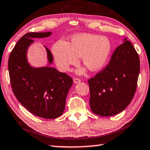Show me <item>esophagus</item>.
<instances>
[{"instance_id":"obj_1","label":"esophagus","mask_w":150,"mask_h":150,"mask_svg":"<svg viewBox=\"0 0 150 150\" xmlns=\"http://www.w3.org/2000/svg\"><path fill=\"white\" fill-rule=\"evenodd\" d=\"M73 81H74L75 83H77L81 81V79H80L79 78H74V79H73Z\"/></svg>"}]
</instances>
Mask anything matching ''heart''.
<instances>
[{
    "label": "heart",
    "mask_w": 150,
    "mask_h": 150,
    "mask_svg": "<svg viewBox=\"0 0 150 150\" xmlns=\"http://www.w3.org/2000/svg\"><path fill=\"white\" fill-rule=\"evenodd\" d=\"M112 44L108 38L90 33H82L73 37L71 43L59 40L54 44L52 52L58 67L67 71L75 65L82 56V62L91 71L102 69L110 57Z\"/></svg>",
    "instance_id": "obj_1"
}]
</instances>
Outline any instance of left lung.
<instances>
[{
	"label": "left lung",
	"mask_w": 150,
	"mask_h": 150,
	"mask_svg": "<svg viewBox=\"0 0 150 150\" xmlns=\"http://www.w3.org/2000/svg\"><path fill=\"white\" fill-rule=\"evenodd\" d=\"M108 64L88 79L91 111L102 117L120 113L135 95L140 71L139 55L131 42L124 40Z\"/></svg>",
	"instance_id": "obj_1"
}]
</instances>
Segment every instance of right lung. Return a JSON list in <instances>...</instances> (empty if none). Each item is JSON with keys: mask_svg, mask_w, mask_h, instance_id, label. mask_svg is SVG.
<instances>
[{"mask_svg": "<svg viewBox=\"0 0 150 150\" xmlns=\"http://www.w3.org/2000/svg\"><path fill=\"white\" fill-rule=\"evenodd\" d=\"M52 32H29L17 42L8 61V73L13 93L22 106L37 117L56 118L64 110L66 98L73 85V79L67 73L55 68H33L27 61L29 46L32 38H46ZM49 63L53 57L46 48Z\"/></svg>", "mask_w": 150, "mask_h": 150, "instance_id": "right-lung-1", "label": "right lung"}]
</instances>
